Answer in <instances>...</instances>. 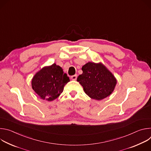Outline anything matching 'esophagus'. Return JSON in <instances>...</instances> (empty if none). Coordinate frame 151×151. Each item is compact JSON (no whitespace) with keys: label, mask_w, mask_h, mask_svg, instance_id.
<instances>
[{"label":"esophagus","mask_w":151,"mask_h":151,"mask_svg":"<svg viewBox=\"0 0 151 151\" xmlns=\"http://www.w3.org/2000/svg\"><path fill=\"white\" fill-rule=\"evenodd\" d=\"M71 79L72 80H76V79H77V75H74L72 76H71Z\"/></svg>","instance_id":"obj_1"}]
</instances>
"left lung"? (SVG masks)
<instances>
[{
  "label": "left lung",
  "instance_id": "8db88e82",
  "mask_svg": "<svg viewBox=\"0 0 151 151\" xmlns=\"http://www.w3.org/2000/svg\"><path fill=\"white\" fill-rule=\"evenodd\" d=\"M82 70L77 81L90 97L101 100L113 92L116 80L102 64L89 62L82 66Z\"/></svg>",
  "mask_w": 151,
  "mask_h": 151
}]
</instances>
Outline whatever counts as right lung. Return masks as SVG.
Listing matches in <instances>:
<instances>
[{"instance_id":"1","label":"right lung","mask_w":151,"mask_h":151,"mask_svg":"<svg viewBox=\"0 0 151 151\" xmlns=\"http://www.w3.org/2000/svg\"><path fill=\"white\" fill-rule=\"evenodd\" d=\"M69 81V76L63 72L61 68L54 63L38 72L32 79V86L42 99L52 101L60 96L64 86Z\"/></svg>"}]
</instances>
